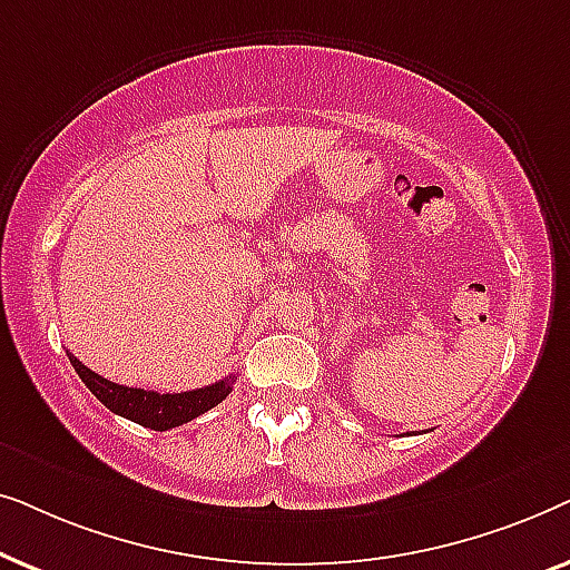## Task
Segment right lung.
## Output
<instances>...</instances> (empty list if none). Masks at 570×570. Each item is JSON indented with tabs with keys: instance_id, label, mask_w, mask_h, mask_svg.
Instances as JSON below:
<instances>
[{
	"instance_id": "right-lung-1",
	"label": "right lung",
	"mask_w": 570,
	"mask_h": 570,
	"mask_svg": "<svg viewBox=\"0 0 570 570\" xmlns=\"http://www.w3.org/2000/svg\"><path fill=\"white\" fill-rule=\"evenodd\" d=\"M67 355H69V363H72V368L77 371V376L82 379V384L88 386L108 410L131 420V423L150 428V431H170V428L184 425L194 417L205 415L207 410H213L215 404H220L225 396L230 394L233 379H236L230 376V379L215 381L213 386L194 389V392L158 394V392H145V389L114 384V381H108L104 376H98L96 371H90L88 365H82L72 353Z\"/></svg>"
}]
</instances>
